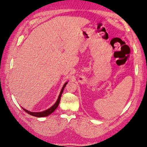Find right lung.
Returning a JSON list of instances; mask_svg holds the SVG:
<instances>
[{"mask_svg": "<svg viewBox=\"0 0 147 147\" xmlns=\"http://www.w3.org/2000/svg\"><path fill=\"white\" fill-rule=\"evenodd\" d=\"M67 83H68V82H67V83H66L65 84H64L63 86V88H62V89H61V92H60V94H59V97H58V99H57V100L56 102L53 105L52 107H50V109L46 110H45V111H43V112H30V111H28V110H27L23 109V108L22 107V109L24 110L26 112H27L28 114L32 115H33V116H35V117H46V116H48V115L51 114V113H53L54 111H55V109H57V108L58 107L59 104V102H60V100H61V95H62V94H63V90H64V88H65V86H66Z\"/></svg>", "mask_w": 147, "mask_h": 147, "instance_id": "add662e5", "label": "right lung"}]
</instances>
